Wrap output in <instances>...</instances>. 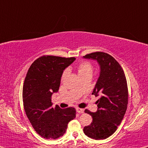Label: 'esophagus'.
I'll use <instances>...</instances> for the list:
<instances>
[{"mask_svg":"<svg viewBox=\"0 0 148 148\" xmlns=\"http://www.w3.org/2000/svg\"><path fill=\"white\" fill-rule=\"evenodd\" d=\"M76 111L79 114H83L84 112V110L82 109V108H76Z\"/></svg>","mask_w":148,"mask_h":148,"instance_id":"esophagus-1","label":"esophagus"}]
</instances>
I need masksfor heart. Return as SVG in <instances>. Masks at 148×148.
<instances>
[{
	"mask_svg": "<svg viewBox=\"0 0 148 148\" xmlns=\"http://www.w3.org/2000/svg\"><path fill=\"white\" fill-rule=\"evenodd\" d=\"M77 71H78V74L80 78L86 76H92V73H93V66L91 64L88 62H82L77 67ZM68 74V70H65L62 75V79L63 80Z\"/></svg>",
	"mask_w": 148,
	"mask_h": 148,
	"instance_id": "heart-1",
	"label": "heart"
}]
</instances>
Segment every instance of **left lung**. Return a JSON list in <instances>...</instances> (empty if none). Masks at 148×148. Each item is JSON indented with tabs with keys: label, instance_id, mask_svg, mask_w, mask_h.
I'll use <instances>...</instances> for the list:
<instances>
[{
	"label": "left lung",
	"instance_id": "left-lung-1",
	"mask_svg": "<svg viewBox=\"0 0 148 148\" xmlns=\"http://www.w3.org/2000/svg\"><path fill=\"white\" fill-rule=\"evenodd\" d=\"M83 58L97 61L100 68L92 94L100 96L96 102L98 110H85L92 116V122L84 127V132L94 140H103L116 131L125 114L128 102L126 78L120 64L107 53L93 52Z\"/></svg>",
	"mask_w": 148,
	"mask_h": 148
}]
</instances>
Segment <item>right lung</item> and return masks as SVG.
Instances as JSON below:
<instances>
[{
  "label": "right lung",
  "instance_id": "right-lung-1",
  "mask_svg": "<svg viewBox=\"0 0 148 148\" xmlns=\"http://www.w3.org/2000/svg\"><path fill=\"white\" fill-rule=\"evenodd\" d=\"M76 58L43 56L28 70L23 86V100L26 116L42 137L56 140L66 131L68 123L76 117V110L52 108V96L58 91L61 77Z\"/></svg>",
  "mask_w": 148,
  "mask_h": 148
}]
</instances>
